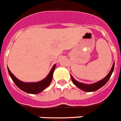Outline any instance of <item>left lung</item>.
Listing matches in <instances>:
<instances>
[{
  "mask_svg": "<svg viewBox=\"0 0 121 121\" xmlns=\"http://www.w3.org/2000/svg\"><path fill=\"white\" fill-rule=\"evenodd\" d=\"M114 63H113L112 69H111V70L110 71V72L108 73V75L105 78H104L101 81H98L97 82L94 83V84H84V83L79 82L78 81H75V79L73 78L72 76L70 75L71 79H72L73 83L78 88H79L81 90L86 91V92H93V91H95L96 90H98V89H99V88H101L102 86H104L106 83L109 80V79L111 77V75H112V73L113 72V71H114Z\"/></svg>",
  "mask_w": 121,
  "mask_h": 121,
  "instance_id": "obj_1",
  "label": "left lung"
}]
</instances>
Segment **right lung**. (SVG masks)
<instances>
[{
  "label": "right lung",
  "mask_w": 121,
  "mask_h": 121,
  "mask_svg": "<svg viewBox=\"0 0 121 121\" xmlns=\"http://www.w3.org/2000/svg\"><path fill=\"white\" fill-rule=\"evenodd\" d=\"M56 65V64L54 65L50 72L49 73L48 76L45 79L37 82H24L23 81H20L12 73L9 68H7V69H8L9 75L11 77L13 81L21 90L29 94H38L42 92L46 87H48L51 84Z\"/></svg>",
  "instance_id": "obj_1"
}]
</instances>
